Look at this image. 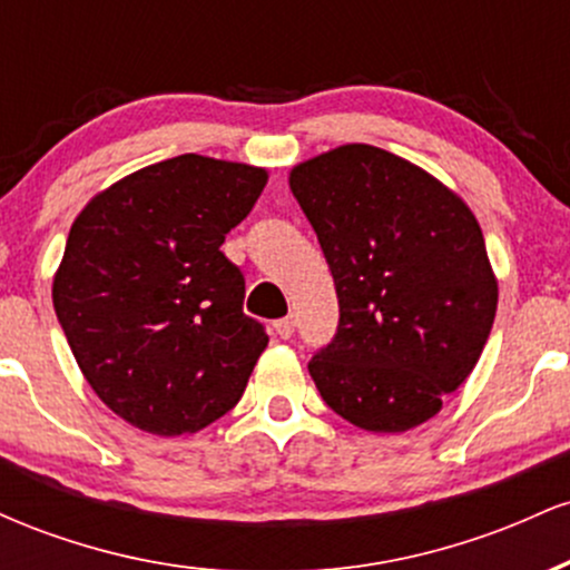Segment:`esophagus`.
Here are the masks:
<instances>
[{
	"mask_svg": "<svg viewBox=\"0 0 570 570\" xmlns=\"http://www.w3.org/2000/svg\"><path fill=\"white\" fill-rule=\"evenodd\" d=\"M273 330H276V335L281 340H289L294 335V318L292 316L278 318V322H273Z\"/></svg>",
	"mask_w": 570,
	"mask_h": 570,
	"instance_id": "34e87169",
	"label": "esophagus"
}]
</instances>
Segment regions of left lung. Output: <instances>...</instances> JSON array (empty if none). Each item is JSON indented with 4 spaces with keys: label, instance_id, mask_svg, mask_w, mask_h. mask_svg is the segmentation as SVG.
Masks as SVG:
<instances>
[{
    "label": "left lung",
    "instance_id": "left-lung-1",
    "mask_svg": "<svg viewBox=\"0 0 570 570\" xmlns=\"http://www.w3.org/2000/svg\"><path fill=\"white\" fill-rule=\"evenodd\" d=\"M289 187L340 299L337 335L307 364L340 417L402 434L442 410L493 330L499 278L466 200L415 163L343 144Z\"/></svg>",
    "mask_w": 570,
    "mask_h": 570
}]
</instances>
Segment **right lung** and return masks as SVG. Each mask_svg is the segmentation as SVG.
Returning a JSON list of instances; mask_svg holds the SVG:
<instances>
[{
    "instance_id": "add662e5",
    "label": "right lung",
    "mask_w": 570,
    "mask_h": 570,
    "mask_svg": "<svg viewBox=\"0 0 570 570\" xmlns=\"http://www.w3.org/2000/svg\"><path fill=\"white\" fill-rule=\"evenodd\" d=\"M265 185L267 168L189 153L122 176L71 222L56 316L85 381L130 426L195 434L244 396L267 335L219 246Z\"/></svg>"
}]
</instances>
